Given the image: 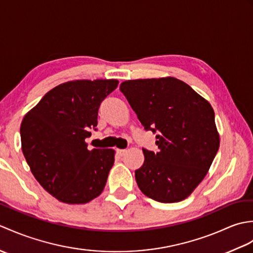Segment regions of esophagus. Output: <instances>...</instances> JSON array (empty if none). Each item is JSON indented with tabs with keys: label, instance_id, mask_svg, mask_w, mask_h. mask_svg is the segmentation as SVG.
Segmentation results:
<instances>
[{
	"label": "esophagus",
	"instance_id": "obj_1",
	"mask_svg": "<svg viewBox=\"0 0 253 253\" xmlns=\"http://www.w3.org/2000/svg\"><path fill=\"white\" fill-rule=\"evenodd\" d=\"M117 153L123 157V155H125L127 153V150L126 149H117Z\"/></svg>",
	"mask_w": 253,
	"mask_h": 253
}]
</instances>
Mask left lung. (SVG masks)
I'll use <instances>...</instances> for the list:
<instances>
[{"instance_id": "8db88e82", "label": "left lung", "mask_w": 253, "mask_h": 253, "mask_svg": "<svg viewBox=\"0 0 253 253\" xmlns=\"http://www.w3.org/2000/svg\"><path fill=\"white\" fill-rule=\"evenodd\" d=\"M126 96L144 129L158 131L159 152L142 149L135 171L143 195L163 203L185 200L208 174L219 148L209 101L175 77L123 82Z\"/></svg>"}]
</instances>
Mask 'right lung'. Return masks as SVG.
Here are the masks:
<instances>
[{
    "label": "right lung",
    "instance_id": "1",
    "mask_svg": "<svg viewBox=\"0 0 253 253\" xmlns=\"http://www.w3.org/2000/svg\"><path fill=\"white\" fill-rule=\"evenodd\" d=\"M116 79L72 80L50 90L20 125L21 150L32 174L58 201L84 204L103 191L114 164L113 149L88 150L101 102Z\"/></svg>",
    "mask_w": 253,
    "mask_h": 253
}]
</instances>
